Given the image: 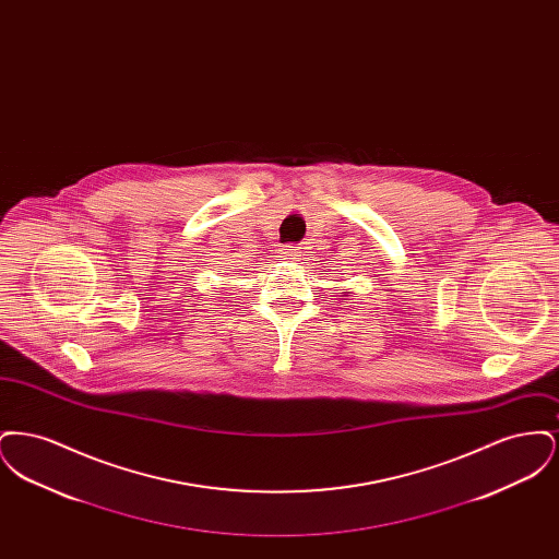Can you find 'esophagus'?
Here are the masks:
<instances>
[{
    "label": "esophagus",
    "mask_w": 559,
    "mask_h": 559,
    "mask_svg": "<svg viewBox=\"0 0 559 559\" xmlns=\"http://www.w3.org/2000/svg\"><path fill=\"white\" fill-rule=\"evenodd\" d=\"M281 258L289 260V262H299L301 260V251L297 247H287V249L281 251Z\"/></svg>",
    "instance_id": "1"
}]
</instances>
